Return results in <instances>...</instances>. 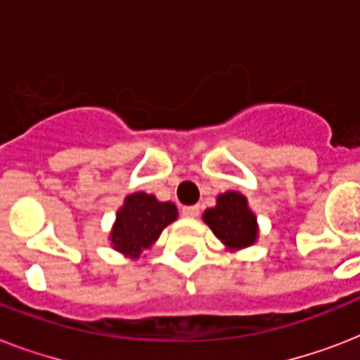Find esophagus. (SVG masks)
Here are the masks:
<instances>
[{"label":"esophagus","instance_id":"34e87169","mask_svg":"<svg viewBox=\"0 0 360 360\" xmlns=\"http://www.w3.org/2000/svg\"><path fill=\"white\" fill-rule=\"evenodd\" d=\"M181 213L188 217V219H196L198 214H200V207L198 205H186V207L181 209Z\"/></svg>","mask_w":360,"mask_h":360}]
</instances>
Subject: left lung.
Listing matches in <instances>:
<instances>
[{
    "label": "left lung",
    "instance_id": "1",
    "mask_svg": "<svg viewBox=\"0 0 360 360\" xmlns=\"http://www.w3.org/2000/svg\"><path fill=\"white\" fill-rule=\"evenodd\" d=\"M203 222L230 250L252 246L257 239L256 214L243 194L228 191L217 198V205L203 213Z\"/></svg>",
    "mask_w": 360,
    "mask_h": 360
}]
</instances>
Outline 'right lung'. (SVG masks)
Listing matches in <instances>:
<instances>
[{"label": "right lung", "instance_id": "obj_1", "mask_svg": "<svg viewBox=\"0 0 360 360\" xmlns=\"http://www.w3.org/2000/svg\"><path fill=\"white\" fill-rule=\"evenodd\" d=\"M177 207L172 202H158L153 194L146 192L129 194L115 214L110 233L112 248L130 259L140 257L141 252L158 239L164 228L177 219Z\"/></svg>", "mask_w": 360, "mask_h": 360}]
</instances>
